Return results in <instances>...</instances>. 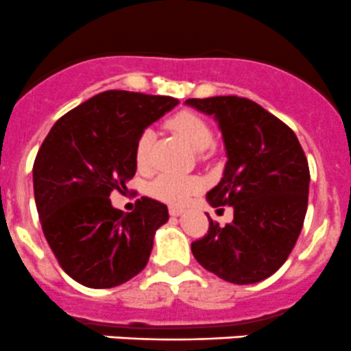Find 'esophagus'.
I'll return each instance as SVG.
<instances>
[{
    "instance_id": "obj_1",
    "label": "esophagus",
    "mask_w": 351,
    "mask_h": 351,
    "mask_svg": "<svg viewBox=\"0 0 351 351\" xmlns=\"http://www.w3.org/2000/svg\"><path fill=\"white\" fill-rule=\"evenodd\" d=\"M169 213H171L172 217H179V215L184 213V208H180V206H171V208H169Z\"/></svg>"
}]
</instances>
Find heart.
<instances>
[{"label": "heart", "mask_w": 351, "mask_h": 351, "mask_svg": "<svg viewBox=\"0 0 351 351\" xmlns=\"http://www.w3.org/2000/svg\"><path fill=\"white\" fill-rule=\"evenodd\" d=\"M171 126L179 133L194 150L203 152L213 143V131L210 124L197 114L184 110L176 114L171 119ZM152 145H154V131L143 130L134 145V160L140 169H148L152 162ZM199 180L191 176L164 172L152 182L150 191L157 199L169 204H184L197 189Z\"/></svg>", "instance_id": "b5f03b06"}]
</instances>
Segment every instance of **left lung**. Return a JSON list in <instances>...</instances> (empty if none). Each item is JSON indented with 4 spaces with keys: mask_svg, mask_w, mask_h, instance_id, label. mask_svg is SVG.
<instances>
[{
    "mask_svg": "<svg viewBox=\"0 0 351 351\" xmlns=\"http://www.w3.org/2000/svg\"><path fill=\"white\" fill-rule=\"evenodd\" d=\"M186 104L215 117L227 150L223 177L206 194L208 203L234 208L225 227L208 217V234L191 251L225 282L266 280L287 261L304 225L311 180L304 150L285 123L244 97Z\"/></svg>",
    "mask_w": 351,
    "mask_h": 351,
    "instance_id": "8db88e82",
    "label": "left lung"
}]
</instances>
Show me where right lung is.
<instances>
[{
	"instance_id": "right-lung-1",
	"label": "right lung",
	"mask_w": 351,
	"mask_h": 351,
	"mask_svg": "<svg viewBox=\"0 0 351 351\" xmlns=\"http://www.w3.org/2000/svg\"><path fill=\"white\" fill-rule=\"evenodd\" d=\"M179 104L172 97L107 90L66 112L34 162L43 232L59 266L90 289H112L147 266L167 206L141 197L131 213L112 206L136 172L141 131Z\"/></svg>"
}]
</instances>
